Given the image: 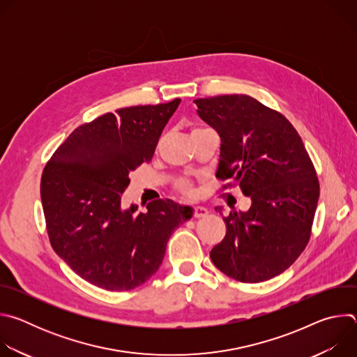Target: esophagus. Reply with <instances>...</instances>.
I'll return each instance as SVG.
<instances>
[{"label": "esophagus", "instance_id": "esophagus-1", "mask_svg": "<svg viewBox=\"0 0 357 357\" xmlns=\"http://www.w3.org/2000/svg\"><path fill=\"white\" fill-rule=\"evenodd\" d=\"M192 215H193V218L199 219V218H206L209 215V212L206 208H203V206H195L192 209Z\"/></svg>", "mask_w": 357, "mask_h": 357}]
</instances>
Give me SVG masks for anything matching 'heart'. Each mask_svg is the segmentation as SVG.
<instances>
[{
    "mask_svg": "<svg viewBox=\"0 0 357 357\" xmlns=\"http://www.w3.org/2000/svg\"><path fill=\"white\" fill-rule=\"evenodd\" d=\"M197 130H200V127H193V128H192V132H193V131H197ZM175 189H176L181 195H183V196H186V197H193V196H196V189H195L193 183H192L190 181H188V179H178V181L175 182Z\"/></svg>",
    "mask_w": 357,
    "mask_h": 357,
    "instance_id": "heart-1",
    "label": "heart"
}]
</instances>
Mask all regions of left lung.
I'll return each mask as SVG.
<instances>
[{
	"instance_id": "1",
	"label": "left lung",
	"mask_w": 357,
	"mask_h": 357,
	"mask_svg": "<svg viewBox=\"0 0 357 357\" xmlns=\"http://www.w3.org/2000/svg\"><path fill=\"white\" fill-rule=\"evenodd\" d=\"M199 117L220 135L216 178L251 197L248 212L223 216L226 236L211 251L213 264L240 282L284 273L307 247L319 199L308 151L280 112L247 94L196 98ZM216 212L223 215L222 208Z\"/></svg>"
}]
</instances>
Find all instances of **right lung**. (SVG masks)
Listing matches in <instances>:
<instances>
[{
  "label": "right lung",
  "instance_id": "1",
  "mask_svg": "<svg viewBox=\"0 0 357 357\" xmlns=\"http://www.w3.org/2000/svg\"><path fill=\"white\" fill-rule=\"evenodd\" d=\"M181 98L106 113L79 126L46 162L40 199L50 245L83 280L130 291L160 268L189 208L155 199L145 213L121 206L128 174L148 164Z\"/></svg>",
  "mask_w": 357,
  "mask_h": 357
}]
</instances>
